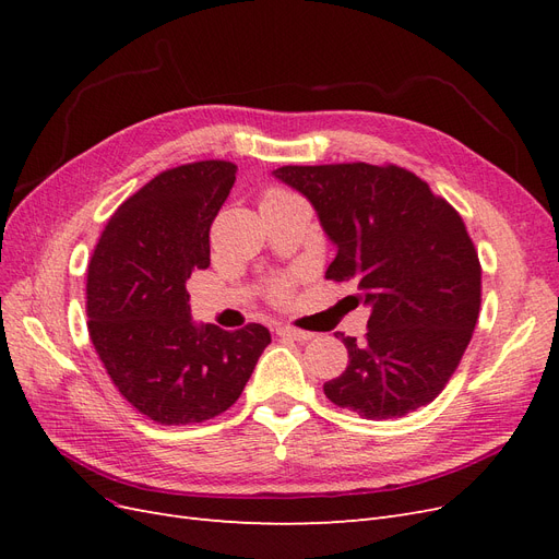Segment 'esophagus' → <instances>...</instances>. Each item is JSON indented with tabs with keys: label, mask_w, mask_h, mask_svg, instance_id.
Listing matches in <instances>:
<instances>
[{
	"label": "esophagus",
	"mask_w": 559,
	"mask_h": 559,
	"mask_svg": "<svg viewBox=\"0 0 559 559\" xmlns=\"http://www.w3.org/2000/svg\"><path fill=\"white\" fill-rule=\"evenodd\" d=\"M277 333L282 337H292V341H298V343H308V341H312V337H314V333L300 331V329H294V326H280Z\"/></svg>",
	"instance_id": "obj_1"
}]
</instances>
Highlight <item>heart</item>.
<instances>
[{"label": "heart", "instance_id": "obj_1", "mask_svg": "<svg viewBox=\"0 0 559 559\" xmlns=\"http://www.w3.org/2000/svg\"><path fill=\"white\" fill-rule=\"evenodd\" d=\"M292 195H294V193L284 191V189H267V191L263 193V200H261V202L282 200V198H292ZM270 294H273V298H275V300L286 298V294H289V280H286V277H277V280H273V284H270Z\"/></svg>", "mask_w": 559, "mask_h": 559}]
</instances>
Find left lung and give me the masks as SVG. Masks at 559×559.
<instances>
[{
  "mask_svg": "<svg viewBox=\"0 0 559 559\" xmlns=\"http://www.w3.org/2000/svg\"><path fill=\"white\" fill-rule=\"evenodd\" d=\"M335 242L326 280L354 282L373 308L364 343L343 335L349 364L324 384L366 419L403 417L452 378L480 312L483 267L450 202L399 165H284Z\"/></svg>",
  "mask_w": 559,
  "mask_h": 559,
  "instance_id": "1",
  "label": "left lung"
}]
</instances>
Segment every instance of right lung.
Segmentation results:
<instances>
[{
    "label": "right lung",
    "mask_w": 559,
    "mask_h": 559,
    "mask_svg": "<svg viewBox=\"0 0 559 559\" xmlns=\"http://www.w3.org/2000/svg\"><path fill=\"white\" fill-rule=\"evenodd\" d=\"M230 160L170 167L130 195L95 245L88 333L121 396L158 425H195L240 399L270 331L195 326L186 280L210 267V228L235 183Z\"/></svg>",
    "instance_id": "right-lung-1"
}]
</instances>
